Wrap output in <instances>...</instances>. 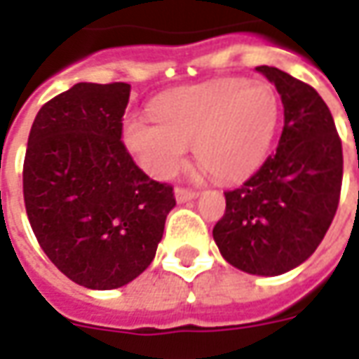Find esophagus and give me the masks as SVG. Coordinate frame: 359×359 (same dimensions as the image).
I'll use <instances>...</instances> for the list:
<instances>
[{
	"label": "esophagus",
	"instance_id": "1",
	"mask_svg": "<svg viewBox=\"0 0 359 359\" xmlns=\"http://www.w3.org/2000/svg\"><path fill=\"white\" fill-rule=\"evenodd\" d=\"M198 192L196 190H190V188H177L175 190V198H177V202H188V200H194Z\"/></svg>",
	"mask_w": 359,
	"mask_h": 359
}]
</instances>
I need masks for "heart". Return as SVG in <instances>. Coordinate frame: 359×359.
Here are the masks:
<instances>
[{
	"instance_id": "obj_1",
	"label": "heart",
	"mask_w": 359,
	"mask_h": 359,
	"mask_svg": "<svg viewBox=\"0 0 359 359\" xmlns=\"http://www.w3.org/2000/svg\"><path fill=\"white\" fill-rule=\"evenodd\" d=\"M154 118L128 115L123 142L144 171L171 179L188 146L211 177L241 180L264 163L277 130L280 102L267 82L219 79L157 97Z\"/></svg>"
}]
</instances>
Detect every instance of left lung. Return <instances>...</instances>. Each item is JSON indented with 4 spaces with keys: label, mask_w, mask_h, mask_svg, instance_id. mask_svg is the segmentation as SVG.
<instances>
[{
    "label": "left lung",
    "mask_w": 359,
    "mask_h": 359,
    "mask_svg": "<svg viewBox=\"0 0 359 359\" xmlns=\"http://www.w3.org/2000/svg\"><path fill=\"white\" fill-rule=\"evenodd\" d=\"M256 71L280 94L285 126L277 151L242 187L225 192L213 238L236 269L275 277L304 264L331 226L342 187V142L316 88L277 67Z\"/></svg>",
    "instance_id": "8db88e82"
}]
</instances>
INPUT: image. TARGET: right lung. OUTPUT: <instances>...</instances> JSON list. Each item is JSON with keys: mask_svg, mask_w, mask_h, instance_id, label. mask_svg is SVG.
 I'll return each mask as SVG.
<instances>
[{"mask_svg": "<svg viewBox=\"0 0 359 359\" xmlns=\"http://www.w3.org/2000/svg\"><path fill=\"white\" fill-rule=\"evenodd\" d=\"M130 84L79 82L38 111L22 165L28 221L46 256L92 290L130 283L156 257L171 184L149 179L125 148Z\"/></svg>", "mask_w": 359, "mask_h": 359, "instance_id": "obj_1", "label": "right lung"}]
</instances>
